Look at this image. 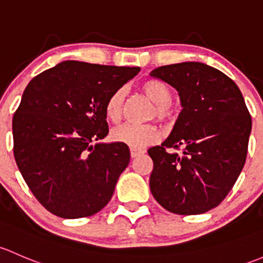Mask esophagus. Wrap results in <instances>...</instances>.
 Listing matches in <instances>:
<instances>
[{"mask_svg":"<svg viewBox=\"0 0 263 263\" xmlns=\"http://www.w3.org/2000/svg\"><path fill=\"white\" fill-rule=\"evenodd\" d=\"M142 154H144V151H139V149H132L130 151L132 158H135V157H138V156H142Z\"/></svg>","mask_w":263,"mask_h":263,"instance_id":"esophagus-1","label":"esophagus"}]
</instances>
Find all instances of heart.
<instances>
[{
  "mask_svg": "<svg viewBox=\"0 0 263 263\" xmlns=\"http://www.w3.org/2000/svg\"><path fill=\"white\" fill-rule=\"evenodd\" d=\"M142 90L145 96L156 104L154 115L159 120H166L171 116V107L170 101L172 99V93L170 88L163 82L158 80H148L142 85ZM124 99H125V90L118 88L114 91L111 96L107 99L105 105V114L106 118L112 123H118L123 116ZM159 137V133L154 125H134V124H124L118 126L111 132L114 142L121 143L132 149H142L156 142Z\"/></svg>",
  "mask_w": 263,
  "mask_h": 263,
  "instance_id": "1",
  "label": "heart"
}]
</instances>
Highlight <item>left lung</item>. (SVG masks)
Listing matches in <instances>:
<instances>
[{
    "instance_id": "8db88e82",
    "label": "left lung",
    "mask_w": 263,
    "mask_h": 263,
    "mask_svg": "<svg viewBox=\"0 0 263 263\" xmlns=\"http://www.w3.org/2000/svg\"><path fill=\"white\" fill-rule=\"evenodd\" d=\"M149 74L178 92L171 134L152 147L149 187L168 212L196 215L218 206L242 172L252 119L242 92L219 69L200 62L162 66ZM183 148V154L166 147Z\"/></svg>"
}]
</instances>
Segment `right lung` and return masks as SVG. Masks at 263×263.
<instances>
[{
  "instance_id": "right-lung-1",
  "label": "right lung",
  "mask_w": 263,
  "mask_h": 263,
  "mask_svg": "<svg viewBox=\"0 0 263 263\" xmlns=\"http://www.w3.org/2000/svg\"><path fill=\"white\" fill-rule=\"evenodd\" d=\"M139 71L64 61L26 86L12 119L13 156L48 212L77 219L110 201L130 152L121 143L100 142L109 133L105 105Z\"/></svg>"
}]
</instances>
